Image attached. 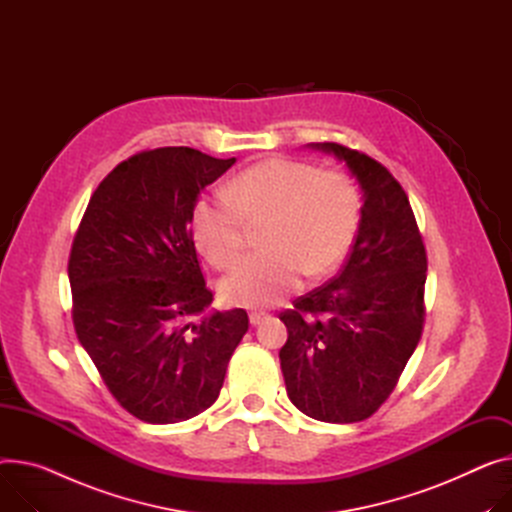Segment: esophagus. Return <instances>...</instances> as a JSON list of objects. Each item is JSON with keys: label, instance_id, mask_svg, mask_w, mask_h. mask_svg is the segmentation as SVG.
I'll use <instances>...</instances> for the list:
<instances>
[{"label": "esophagus", "instance_id": "1", "mask_svg": "<svg viewBox=\"0 0 512 512\" xmlns=\"http://www.w3.org/2000/svg\"><path fill=\"white\" fill-rule=\"evenodd\" d=\"M266 318H268L266 311H250V324H252V326L262 324Z\"/></svg>", "mask_w": 512, "mask_h": 512}]
</instances>
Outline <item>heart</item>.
I'll list each match as a JSON object with an SVG mask.
<instances>
[{
	"label": "heart",
	"mask_w": 512,
	"mask_h": 512,
	"mask_svg": "<svg viewBox=\"0 0 512 512\" xmlns=\"http://www.w3.org/2000/svg\"><path fill=\"white\" fill-rule=\"evenodd\" d=\"M361 196L346 174L272 157L203 196L190 215L192 240L211 264L227 268L240 254L246 223H260V252L242 258L221 281V297L238 307L285 299L303 274L318 279L348 252Z\"/></svg>",
	"instance_id": "heart-1"
}]
</instances>
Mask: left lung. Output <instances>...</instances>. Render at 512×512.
Listing matches in <instances>:
<instances>
[{"label":"left lung","mask_w":512,"mask_h":512,"mask_svg":"<svg viewBox=\"0 0 512 512\" xmlns=\"http://www.w3.org/2000/svg\"><path fill=\"white\" fill-rule=\"evenodd\" d=\"M334 155L363 192L357 240L328 285L281 313L289 338L281 369L289 400L322 422H361L396 387L424 322L426 250L400 182L369 155L307 143Z\"/></svg>","instance_id":"8db88e82"}]
</instances>
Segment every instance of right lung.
Returning a JSON list of instances; mask_svg holds the SVG:
<instances>
[{
	"label": "right lung",
	"mask_w": 512,
	"mask_h": 512,
	"mask_svg": "<svg viewBox=\"0 0 512 512\" xmlns=\"http://www.w3.org/2000/svg\"><path fill=\"white\" fill-rule=\"evenodd\" d=\"M233 164L190 147L141 151L100 182L75 233L77 338L116 402L143 422L213 406L248 332L244 309L207 311L213 293L190 235L199 194Z\"/></svg>",
	"instance_id": "right-lung-1"
}]
</instances>
